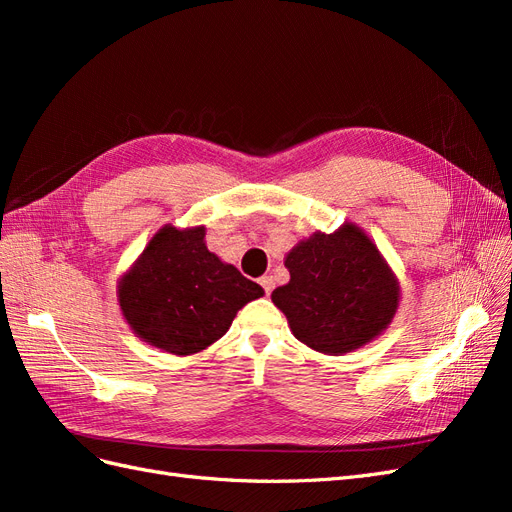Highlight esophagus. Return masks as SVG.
<instances>
[{
	"instance_id": "esophagus-1",
	"label": "esophagus",
	"mask_w": 512,
	"mask_h": 512,
	"mask_svg": "<svg viewBox=\"0 0 512 512\" xmlns=\"http://www.w3.org/2000/svg\"><path fill=\"white\" fill-rule=\"evenodd\" d=\"M260 286H262V290H265L267 294H271V290L275 288L273 275H262V277H260Z\"/></svg>"
}]
</instances>
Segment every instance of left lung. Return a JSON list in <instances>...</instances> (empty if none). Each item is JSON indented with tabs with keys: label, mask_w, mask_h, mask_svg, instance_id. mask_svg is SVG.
<instances>
[{
	"label": "left lung",
	"mask_w": 512,
	"mask_h": 512,
	"mask_svg": "<svg viewBox=\"0 0 512 512\" xmlns=\"http://www.w3.org/2000/svg\"><path fill=\"white\" fill-rule=\"evenodd\" d=\"M290 282L271 299L299 342L346 354L380 335L399 305V286L378 247L352 224L316 232L286 256Z\"/></svg>",
	"instance_id": "obj_1"
}]
</instances>
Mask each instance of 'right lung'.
I'll return each mask as SVG.
<instances>
[{"instance_id":"1","label":"right lung","mask_w":512,"mask_h":512,"mask_svg":"<svg viewBox=\"0 0 512 512\" xmlns=\"http://www.w3.org/2000/svg\"><path fill=\"white\" fill-rule=\"evenodd\" d=\"M262 290L211 254L205 226H164L119 282L123 318L138 337L170 354L205 350Z\"/></svg>"}]
</instances>
